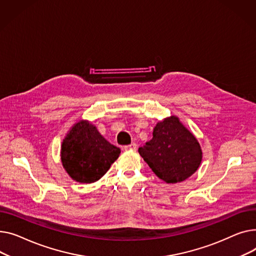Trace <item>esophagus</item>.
<instances>
[{"instance_id": "obj_1", "label": "esophagus", "mask_w": 256, "mask_h": 256, "mask_svg": "<svg viewBox=\"0 0 256 256\" xmlns=\"http://www.w3.org/2000/svg\"><path fill=\"white\" fill-rule=\"evenodd\" d=\"M136 148H138V144H135V142H132L131 144L125 146L126 151H136Z\"/></svg>"}]
</instances>
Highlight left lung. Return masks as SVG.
Returning a JSON list of instances; mask_svg holds the SVG:
<instances>
[{"instance_id": "left-lung-1", "label": "left lung", "mask_w": 256, "mask_h": 256, "mask_svg": "<svg viewBox=\"0 0 256 256\" xmlns=\"http://www.w3.org/2000/svg\"><path fill=\"white\" fill-rule=\"evenodd\" d=\"M155 174L168 184L183 182L200 166L202 151L198 138L176 116L159 121L153 138L138 148Z\"/></svg>"}]
</instances>
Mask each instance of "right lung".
<instances>
[{
  "mask_svg": "<svg viewBox=\"0 0 256 256\" xmlns=\"http://www.w3.org/2000/svg\"><path fill=\"white\" fill-rule=\"evenodd\" d=\"M120 154L121 150L105 140L88 120L75 123L61 146L64 170L74 181L84 184L100 180Z\"/></svg>",
  "mask_w": 256,
  "mask_h": 256,
  "instance_id": "1",
  "label": "right lung"
}]
</instances>
